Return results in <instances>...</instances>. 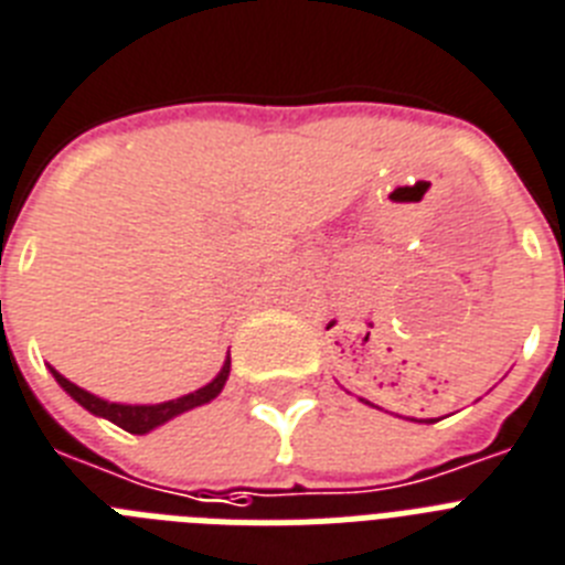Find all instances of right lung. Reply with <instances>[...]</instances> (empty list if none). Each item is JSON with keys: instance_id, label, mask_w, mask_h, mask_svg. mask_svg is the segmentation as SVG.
<instances>
[{"instance_id": "add662e5", "label": "right lung", "mask_w": 565, "mask_h": 565, "mask_svg": "<svg viewBox=\"0 0 565 565\" xmlns=\"http://www.w3.org/2000/svg\"><path fill=\"white\" fill-rule=\"evenodd\" d=\"M228 371H231V360H225L223 371H220L209 385H202V388H196V392L191 394H182V397L177 399H168V403H157V406H125V403H108V399L96 397V394L85 392V388H79V385L71 383L67 377H62L56 369H51V374L56 377V383H60L82 408H88L90 414L105 417V420L110 423H117V426L125 428V431L148 434L151 428L162 426V423L173 420V417H180V414L191 412V408L211 403L216 394L223 392L225 380H228Z\"/></svg>"}]
</instances>
